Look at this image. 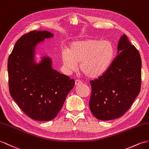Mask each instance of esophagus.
I'll return each mask as SVG.
<instances>
[{"instance_id":"esophagus-1","label":"esophagus","mask_w":149,"mask_h":149,"mask_svg":"<svg viewBox=\"0 0 149 149\" xmlns=\"http://www.w3.org/2000/svg\"><path fill=\"white\" fill-rule=\"evenodd\" d=\"M81 84H82V82L81 81L78 80V79H77V80H75V86H78V85Z\"/></svg>"}]
</instances>
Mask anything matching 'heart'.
<instances>
[{
    "label": "heart",
    "mask_w": 149,
    "mask_h": 149,
    "mask_svg": "<svg viewBox=\"0 0 149 149\" xmlns=\"http://www.w3.org/2000/svg\"><path fill=\"white\" fill-rule=\"evenodd\" d=\"M115 55L113 45L109 40L88 39L72 42L70 49L61 52L62 61L68 72L79 68L89 78H97L108 70Z\"/></svg>",
    "instance_id": "1"
}]
</instances>
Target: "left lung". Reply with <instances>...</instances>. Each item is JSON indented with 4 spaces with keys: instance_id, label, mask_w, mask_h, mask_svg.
Instances as JSON below:
<instances>
[{
    "instance_id": "1",
    "label": "left lung",
    "mask_w": 149,
    "mask_h": 149,
    "mask_svg": "<svg viewBox=\"0 0 149 149\" xmlns=\"http://www.w3.org/2000/svg\"><path fill=\"white\" fill-rule=\"evenodd\" d=\"M118 54L104 74L90 81L89 108L96 118L102 120L124 115L139 94L141 60L139 52L126 35L120 37Z\"/></svg>"
}]
</instances>
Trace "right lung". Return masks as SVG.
<instances>
[{
  "label": "right lung",
  "instance_id": "add662e5",
  "mask_svg": "<svg viewBox=\"0 0 149 149\" xmlns=\"http://www.w3.org/2000/svg\"><path fill=\"white\" fill-rule=\"evenodd\" d=\"M53 37L46 30H34L17 40L8 63L10 95L19 108L34 120L54 119L63 107L75 81L52 68L51 59L34 61L37 45Z\"/></svg>",
  "mask_w": 149,
  "mask_h": 149
}]
</instances>
